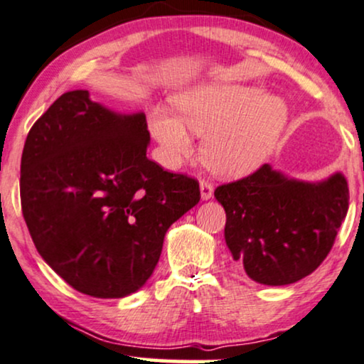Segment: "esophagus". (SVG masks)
I'll return each instance as SVG.
<instances>
[{"mask_svg":"<svg viewBox=\"0 0 364 364\" xmlns=\"http://www.w3.org/2000/svg\"><path fill=\"white\" fill-rule=\"evenodd\" d=\"M200 193H201V200H203V201L210 200V198L213 196V185L203 179V181L200 183Z\"/></svg>","mask_w":364,"mask_h":364,"instance_id":"esophagus-1","label":"esophagus"}]
</instances>
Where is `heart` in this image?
I'll return each mask as SVG.
<instances>
[{
	"label": "heart",
	"instance_id": "1",
	"mask_svg": "<svg viewBox=\"0 0 364 364\" xmlns=\"http://www.w3.org/2000/svg\"><path fill=\"white\" fill-rule=\"evenodd\" d=\"M174 107L156 104L149 131L164 166L178 168L195 148L193 132L205 134L203 158L211 171L242 178L259 169L285 131L289 107L264 87L210 82L174 97Z\"/></svg>",
	"mask_w": 364,
	"mask_h": 364
}]
</instances>
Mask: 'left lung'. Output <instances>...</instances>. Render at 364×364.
Segmentation results:
<instances>
[{"mask_svg": "<svg viewBox=\"0 0 364 364\" xmlns=\"http://www.w3.org/2000/svg\"><path fill=\"white\" fill-rule=\"evenodd\" d=\"M225 242L232 259L264 285H287L314 272L328 257L348 213L343 173L321 181L291 178L264 164L240 181L222 185Z\"/></svg>", "mask_w": 364, "mask_h": 364, "instance_id": "1", "label": "left lung"}]
</instances>
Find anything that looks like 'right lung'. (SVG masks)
<instances>
[{"mask_svg":"<svg viewBox=\"0 0 364 364\" xmlns=\"http://www.w3.org/2000/svg\"><path fill=\"white\" fill-rule=\"evenodd\" d=\"M149 142L144 112H117L89 90L60 95L30 129L23 216L41 259L75 291H139L168 228L200 201L198 181L148 159Z\"/></svg>","mask_w":364,"mask_h":364,"instance_id":"add662e5","label":"right lung"}]
</instances>
